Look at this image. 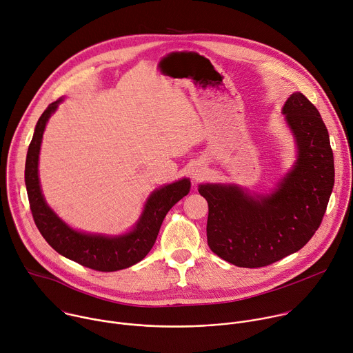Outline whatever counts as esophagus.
Segmentation results:
<instances>
[{
	"mask_svg": "<svg viewBox=\"0 0 353 353\" xmlns=\"http://www.w3.org/2000/svg\"><path fill=\"white\" fill-rule=\"evenodd\" d=\"M191 176H192L194 180H199L201 177L204 176V169H203V168H195V169H192Z\"/></svg>",
	"mask_w": 353,
	"mask_h": 353,
	"instance_id": "34e87169",
	"label": "esophagus"
}]
</instances>
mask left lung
Returning <instances> with one entry per match:
<instances>
[{
	"label": "left lung",
	"mask_w": 353,
	"mask_h": 353,
	"mask_svg": "<svg viewBox=\"0 0 353 353\" xmlns=\"http://www.w3.org/2000/svg\"><path fill=\"white\" fill-rule=\"evenodd\" d=\"M282 113L297 159L270 195H250L232 184L198 187L208 201V245L236 267H265L299 251L320 228L332 192L334 155L319 110L294 92Z\"/></svg>",
	"instance_id": "left-lung-1"
}]
</instances>
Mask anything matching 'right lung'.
I'll return each instance as SVG.
<instances>
[{
    "instance_id": "obj_1",
    "label": "right lung",
    "mask_w": 353,
    "mask_h": 353,
    "mask_svg": "<svg viewBox=\"0 0 353 353\" xmlns=\"http://www.w3.org/2000/svg\"><path fill=\"white\" fill-rule=\"evenodd\" d=\"M61 102L63 97L48 105L43 112L28 149L25 183L34 223L46 241L57 253L83 267L102 272L128 268L139 263L149 253L157 241L166 214L188 194L191 183L188 179H181L150 194L139 221L130 233L121 236H103L74 230L47 205L41 194L37 172L39 152L46 124Z\"/></svg>"
}]
</instances>
